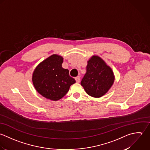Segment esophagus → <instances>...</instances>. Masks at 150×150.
<instances>
[{
    "mask_svg": "<svg viewBox=\"0 0 150 150\" xmlns=\"http://www.w3.org/2000/svg\"><path fill=\"white\" fill-rule=\"evenodd\" d=\"M75 81L77 83H79L80 82V77L79 76H77L75 78Z\"/></svg>",
    "mask_w": 150,
    "mask_h": 150,
    "instance_id": "1",
    "label": "esophagus"
}]
</instances>
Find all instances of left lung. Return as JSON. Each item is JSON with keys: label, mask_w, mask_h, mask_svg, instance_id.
<instances>
[{"label": "left lung", "mask_w": 150, "mask_h": 150, "mask_svg": "<svg viewBox=\"0 0 150 150\" xmlns=\"http://www.w3.org/2000/svg\"><path fill=\"white\" fill-rule=\"evenodd\" d=\"M111 68L100 57L94 56L88 61L86 73L81 84L89 96L98 98L104 96L114 82Z\"/></svg>", "instance_id": "1"}]
</instances>
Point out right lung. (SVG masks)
Masks as SVG:
<instances>
[{
  "label": "right lung",
  "mask_w": 150,
  "mask_h": 150,
  "mask_svg": "<svg viewBox=\"0 0 150 150\" xmlns=\"http://www.w3.org/2000/svg\"><path fill=\"white\" fill-rule=\"evenodd\" d=\"M62 62L61 56L53 54L40 63L33 73L35 88L46 98L60 100L76 82L69 76L68 69L62 68Z\"/></svg>",
  "instance_id": "add662e5"
}]
</instances>
